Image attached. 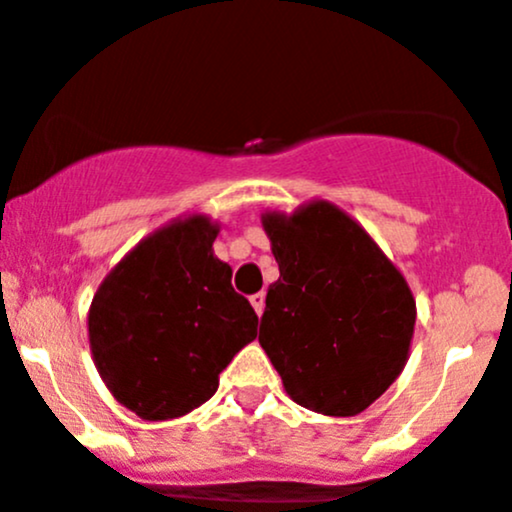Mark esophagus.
<instances>
[{
  "label": "esophagus",
  "mask_w": 512,
  "mask_h": 512,
  "mask_svg": "<svg viewBox=\"0 0 512 512\" xmlns=\"http://www.w3.org/2000/svg\"><path fill=\"white\" fill-rule=\"evenodd\" d=\"M250 302H252V307H255L257 315H262V312H265V292H255V295L250 297Z\"/></svg>",
  "instance_id": "obj_1"
}]
</instances>
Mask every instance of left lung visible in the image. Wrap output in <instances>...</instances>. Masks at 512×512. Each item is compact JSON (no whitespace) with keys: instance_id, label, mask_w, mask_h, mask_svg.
Returning a JSON list of instances; mask_svg holds the SVG:
<instances>
[{"instance_id":"8db88e82","label":"left lung","mask_w":512,"mask_h":512,"mask_svg":"<svg viewBox=\"0 0 512 512\" xmlns=\"http://www.w3.org/2000/svg\"><path fill=\"white\" fill-rule=\"evenodd\" d=\"M280 280L260 345L297 405L335 418L370 408L408 360L415 300L372 237L330 202L262 217Z\"/></svg>"}]
</instances>
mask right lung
I'll list each match as a JSON object with an SVG mask.
<instances>
[{
	"instance_id": "add662e5",
	"label": "right lung",
	"mask_w": 512,
	"mask_h": 512,
	"mask_svg": "<svg viewBox=\"0 0 512 512\" xmlns=\"http://www.w3.org/2000/svg\"><path fill=\"white\" fill-rule=\"evenodd\" d=\"M217 225L192 215L142 240L99 285L89 347L109 393L142 420H170L215 395L257 337V315L217 260Z\"/></svg>"
}]
</instances>
